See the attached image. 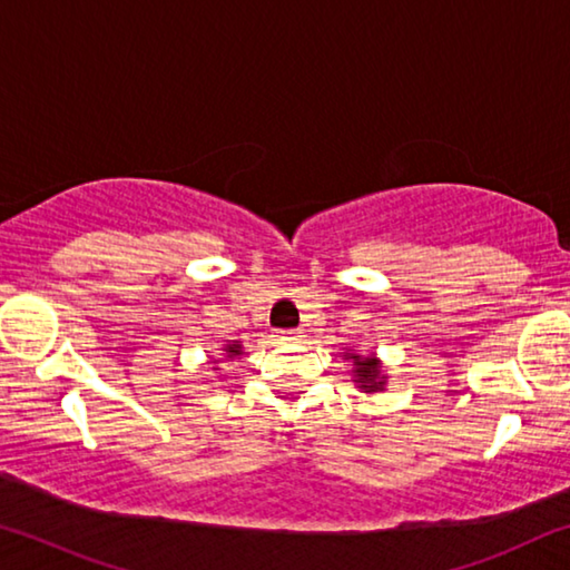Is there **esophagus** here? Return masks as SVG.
I'll return each mask as SVG.
<instances>
[{
	"instance_id": "obj_1",
	"label": "esophagus",
	"mask_w": 570,
	"mask_h": 570,
	"mask_svg": "<svg viewBox=\"0 0 570 570\" xmlns=\"http://www.w3.org/2000/svg\"><path fill=\"white\" fill-rule=\"evenodd\" d=\"M282 336H288V340H302L304 330H286V332H278Z\"/></svg>"
}]
</instances>
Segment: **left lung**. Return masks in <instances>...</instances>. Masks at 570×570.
Segmentation results:
<instances>
[{
	"instance_id": "obj_1",
	"label": "left lung",
	"mask_w": 570,
	"mask_h": 570,
	"mask_svg": "<svg viewBox=\"0 0 570 570\" xmlns=\"http://www.w3.org/2000/svg\"><path fill=\"white\" fill-rule=\"evenodd\" d=\"M344 360H352L354 382L360 384V390H364V392H382L384 390L387 377H384L377 356H360L354 352H346Z\"/></svg>"
}]
</instances>
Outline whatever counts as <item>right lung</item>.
Instances as JSON below:
<instances>
[{
    "label": "right lung",
    "instance_id": "1",
    "mask_svg": "<svg viewBox=\"0 0 570 570\" xmlns=\"http://www.w3.org/2000/svg\"><path fill=\"white\" fill-rule=\"evenodd\" d=\"M224 352H226L228 360H234V356H238V354H240V344H238V342H234V344H226V346H224Z\"/></svg>",
    "mask_w": 570,
    "mask_h": 570
}]
</instances>
